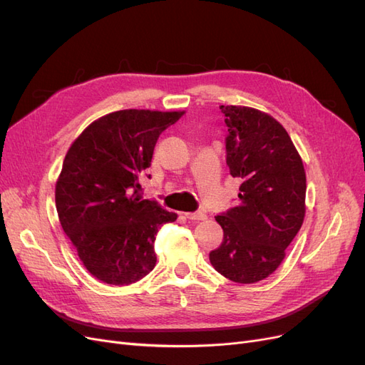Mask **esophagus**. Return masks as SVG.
Segmentation results:
<instances>
[{"label":"esophagus","instance_id":"obj_1","mask_svg":"<svg viewBox=\"0 0 365 365\" xmlns=\"http://www.w3.org/2000/svg\"><path fill=\"white\" fill-rule=\"evenodd\" d=\"M187 219L190 220H204L207 216L202 212H196V213H184Z\"/></svg>","mask_w":365,"mask_h":365}]
</instances>
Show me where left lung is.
Masks as SVG:
<instances>
[{"label":"left lung","instance_id":"obj_1","mask_svg":"<svg viewBox=\"0 0 365 365\" xmlns=\"http://www.w3.org/2000/svg\"><path fill=\"white\" fill-rule=\"evenodd\" d=\"M227 165L240 178V204L215 216L224 230L210 252L213 268L236 283H256L280 267L306 213L302 157L277 120L248 106H220Z\"/></svg>","mask_w":365,"mask_h":365}]
</instances>
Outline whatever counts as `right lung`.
<instances>
[{
  "mask_svg": "<svg viewBox=\"0 0 365 365\" xmlns=\"http://www.w3.org/2000/svg\"><path fill=\"white\" fill-rule=\"evenodd\" d=\"M184 111L123 109L93 121L74 140L56 182V210L83 267L108 284L123 286L157 263L153 242L176 213L141 200L153 148Z\"/></svg>",
  "mask_w": 365,
  "mask_h": 365,
  "instance_id": "right-lung-1",
  "label": "right lung"
}]
</instances>
